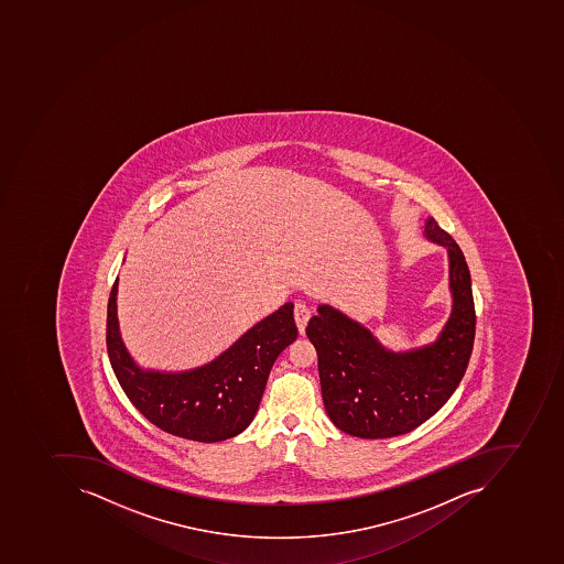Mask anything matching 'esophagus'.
Segmentation results:
<instances>
[{
	"label": "esophagus",
	"mask_w": 564,
	"mask_h": 564,
	"mask_svg": "<svg viewBox=\"0 0 564 564\" xmlns=\"http://www.w3.org/2000/svg\"><path fill=\"white\" fill-rule=\"evenodd\" d=\"M293 314H295V323L296 326H299V332L304 334L308 317H311V308H308L304 302H296L295 308H293Z\"/></svg>",
	"instance_id": "34e87169"
}]
</instances>
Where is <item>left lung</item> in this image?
Masks as SVG:
<instances>
[{"label": "left lung", "mask_w": 564, "mask_h": 564, "mask_svg": "<svg viewBox=\"0 0 564 564\" xmlns=\"http://www.w3.org/2000/svg\"><path fill=\"white\" fill-rule=\"evenodd\" d=\"M425 238L448 250L453 307L440 337L416 349H386L370 329L323 304L308 319L317 350L321 392L329 420L362 440L413 431L455 392L473 354L476 335L470 272L455 239L425 220Z\"/></svg>", "instance_id": "obj_1"}]
</instances>
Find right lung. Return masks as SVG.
I'll use <instances>...</instances> for the list:
<instances>
[{"mask_svg":"<svg viewBox=\"0 0 564 564\" xmlns=\"http://www.w3.org/2000/svg\"><path fill=\"white\" fill-rule=\"evenodd\" d=\"M118 278L107 304L109 361L127 398L161 431L217 443L243 432L259 410L275 358L295 341L293 304L251 326L214 361L185 371L142 370L124 347L116 311Z\"/></svg>","mask_w":564,"mask_h":564,"instance_id":"right-lung-1","label":"right lung"}]
</instances>
